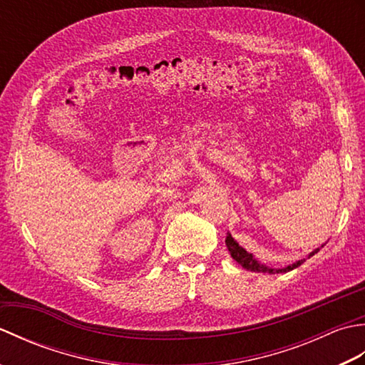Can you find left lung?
<instances>
[{"instance_id":"obj_1","label":"left lung","mask_w":365,"mask_h":365,"mask_svg":"<svg viewBox=\"0 0 365 365\" xmlns=\"http://www.w3.org/2000/svg\"><path fill=\"white\" fill-rule=\"evenodd\" d=\"M226 246H227V250H229V252H230V255H232V259H234L235 262H238L240 265H242L245 269L255 271V273H268V274L287 273V271H292V269H294V268H298V267L301 265V263L306 262V259H301V260L294 262V263H292V265L285 267V268H271V267L263 265V263H260L257 259H255L252 254H250V252H247V251L245 250V247L240 246V245L235 242V240L232 238L230 234H227V237H226ZM322 247H323V246H322ZM319 251H320V247H317L315 251H312L311 254H309L307 259H311L312 255L317 254Z\"/></svg>"}]
</instances>
